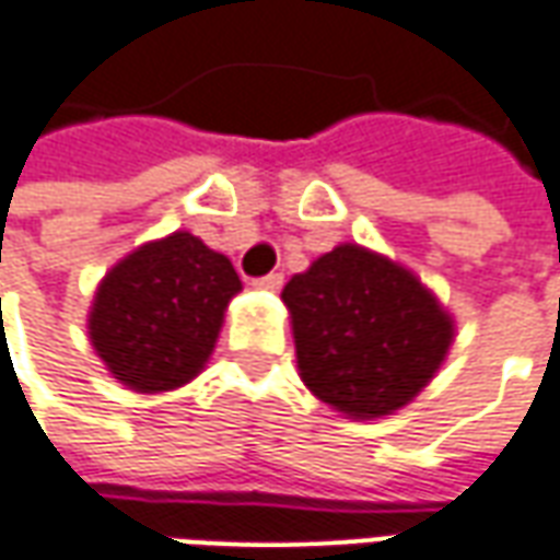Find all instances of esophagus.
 <instances>
[{
  "instance_id": "34e87169",
  "label": "esophagus",
  "mask_w": 560,
  "mask_h": 560,
  "mask_svg": "<svg viewBox=\"0 0 560 560\" xmlns=\"http://www.w3.org/2000/svg\"><path fill=\"white\" fill-rule=\"evenodd\" d=\"M281 284H284V276H281V272H269V276L254 279V288H260V291H279Z\"/></svg>"
}]
</instances>
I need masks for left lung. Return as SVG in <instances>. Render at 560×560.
<instances>
[{"mask_svg":"<svg viewBox=\"0 0 560 560\" xmlns=\"http://www.w3.org/2000/svg\"><path fill=\"white\" fill-rule=\"evenodd\" d=\"M281 300L300 378L358 421L394 416L418 397L455 339V320L418 276L351 242L296 272Z\"/></svg>","mask_w":560,"mask_h":560,"instance_id":"obj_1","label":"left lung"}]
</instances>
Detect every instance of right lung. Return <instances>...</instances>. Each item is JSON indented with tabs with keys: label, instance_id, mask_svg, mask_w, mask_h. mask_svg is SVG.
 Returning a JSON list of instances; mask_svg holds the SVG:
<instances>
[{
	"label": "right lung",
	"instance_id": "1",
	"mask_svg": "<svg viewBox=\"0 0 560 560\" xmlns=\"http://www.w3.org/2000/svg\"><path fill=\"white\" fill-rule=\"evenodd\" d=\"M240 291L224 254L178 230L144 242L105 272L88 315L90 342L136 394L182 388L209 361Z\"/></svg>",
	"mask_w": 560,
	"mask_h": 560
}]
</instances>
